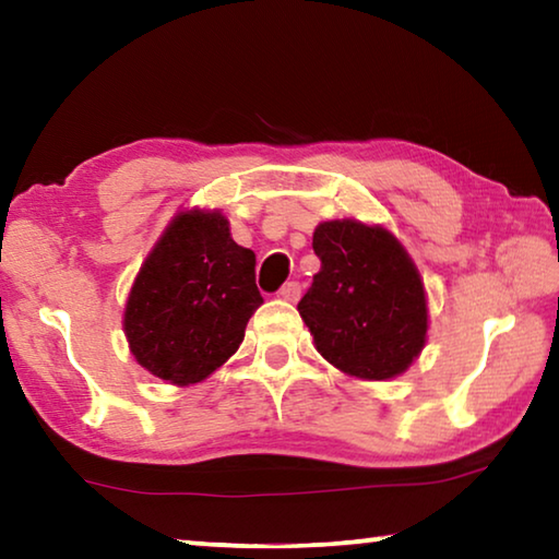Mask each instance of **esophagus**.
I'll use <instances>...</instances> for the list:
<instances>
[{
	"instance_id": "esophagus-1",
	"label": "esophagus",
	"mask_w": 559,
	"mask_h": 559,
	"mask_svg": "<svg viewBox=\"0 0 559 559\" xmlns=\"http://www.w3.org/2000/svg\"><path fill=\"white\" fill-rule=\"evenodd\" d=\"M278 296H281L283 300L296 302V300L300 298V283H298V281H288V283H283V288L278 290Z\"/></svg>"
}]
</instances>
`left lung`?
<instances>
[{
	"label": "left lung",
	"instance_id": "1",
	"mask_svg": "<svg viewBox=\"0 0 559 559\" xmlns=\"http://www.w3.org/2000/svg\"><path fill=\"white\" fill-rule=\"evenodd\" d=\"M320 271L298 302L318 353L359 380L402 374L427 343L429 310L409 253L382 226L318 224Z\"/></svg>",
	"mask_w": 559,
	"mask_h": 559
}]
</instances>
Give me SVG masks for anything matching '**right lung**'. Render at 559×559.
<instances>
[{"instance_id":"add662e5","label":"right lung","mask_w":559,"mask_h":559,"mask_svg":"<svg viewBox=\"0 0 559 559\" xmlns=\"http://www.w3.org/2000/svg\"><path fill=\"white\" fill-rule=\"evenodd\" d=\"M261 302L257 257L231 239L226 216L179 212L140 266L122 328L138 365L187 386L239 349Z\"/></svg>"}]
</instances>
